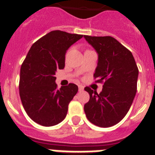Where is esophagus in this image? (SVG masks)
I'll list each match as a JSON object with an SVG mask.
<instances>
[{"mask_svg": "<svg viewBox=\"0 0 155 155\" xmlns=\"http://www.w3.org/2000/svg\"><path fill=\"white\" fill-rule=\"evenodd\" d=\"M78 88H79V91H84V87L82 85H79L78 86Z\"/></svg>", "mask_w": 155, "mask_h": 155, "instance_id": "esophagus-1", "label": "esophagus"}]
</instances>
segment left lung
Here are the masks:
<instances>
[{"instance_id": "left-lung-1", "label": "left lung", "mask_w": 155, "mask_h": 155, "mask_svg": "<svg viewBox=\"0 0 155 155\" xmlns=\"http://www.w3.org/2000/svg\"><path fill=\"white\" fill-rule=\"evenodd\" d=\"M98 53L94 77L104 82L98 94L90 87V94L84 109L87 120L100 127L116 125L128 113L136 95L138 71L132 53L111 36L84 35Z\"/></svg>"}]
</instances>
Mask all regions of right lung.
I'll return each instance as SVG.
<instances>
[{
    "instance_id": "obj_1",
    "label": "right lung",
    "mask_w": 155,
    "mask_h": 155,
    "mask_svg": "<svg viewBox=\"0 0 155 155\" xmlns=\"http://www.w3.org/2000/svg\"><path fill=\"white\" fill-rule=\"evenodd\" d=\"M82 37L55 30L30 48L21 67L19 94L25 110L36 124L52 127L65 119L78 87L71 83L57 89L56 71L64 69L67 50Z\"/></svg>"
}]
</instances>
